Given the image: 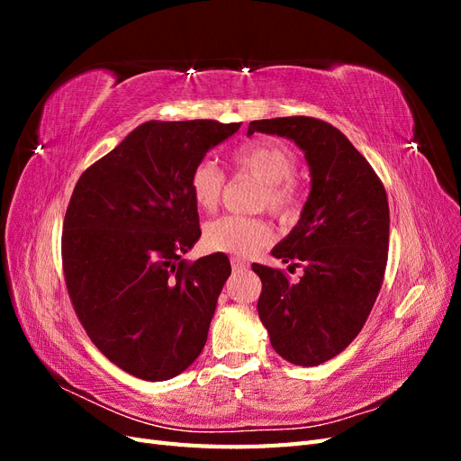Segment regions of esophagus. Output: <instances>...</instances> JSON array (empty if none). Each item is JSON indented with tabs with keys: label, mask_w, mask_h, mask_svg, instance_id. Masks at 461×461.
<instances>
[{
	"label": "esophagus",
	"mask_w": 461,
	"mask_h": 461,
	"mask_svg": "<svg viewBox=\"0 0 461 461\" xmlns=\"http://www.w3.org/2000/svg\"><path fill=\"white\" fill-rule=\"evenodd\" d=\"M230 265H232L234 271H244V269L248 267V261L242 259V258H239V256H232V258H230Z\"/></svg>",
	"instance_id": "esophagus-1"
}]
</instances>
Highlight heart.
Masks as SVG:
<instances>
[{"label":"heart","mask_w":461,"mask_h":461,"mask_svg":"<svg viewBox=\"0 0 461 461\" xmlns=\"http://www.w3.org/2000/svg\"><path fill=\"white\" fill-rule=\"evenodd\" d=\"M236 169L259 178L263 183L259 205L281 219L296 217L302 205V188L294 173L296 153L275 140H258L242 146L232 158ZM192 200L202 212H213L225 190V175L212 159H202L190 173ZM273 240V227L263 217L222 215L203 229V242L209 249L239 256H252Z\"/></svg>","instance_id":"heart-1"}]
</instances>
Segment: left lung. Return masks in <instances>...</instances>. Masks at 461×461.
Wrapping results in <instances>:
<instances>
[{
	"label": "left lung",
	"mask_w": 461,
	"mask_h": 461,
	"mask_svg": "<svg viewBox=\"0 0 461 461\" xmlns=\"http://www.w3.org/2000/svg\"><path fill=\"white\" fill-rule=\"evenodd\" d=\"M254 132L294 140L305 153L312 190L298 225L273 256L303 265L292 283L285 271L254 263L261 278L258 313L275 352L302 367L339 356L379 296L388 259L386 190L367 159L332 124L313 117L252 121Z\"/></svg>",
	"instance_id": "left-lung-1"
}]
</instances>
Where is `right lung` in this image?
Listing matches in <instances>:
<instances>
[{
    "instance_id": "1",
    "label": "right lung",
    "mask_w": 461,
    "mask_h": 461,
    "mask_svg": "<svg viewBox=\"0 0 461 461\" xmlns=\"http://www.w3.org/2000/svg\"><path fill=\"white\" fill-rule=\"evenodd\" d=\"M239 129L148 121L73 190L61 236L68 298L97 350L138 379H173L203 350L230 261L183 259L202 234L188 180Z\"/></svg>"
}]
</instances>
